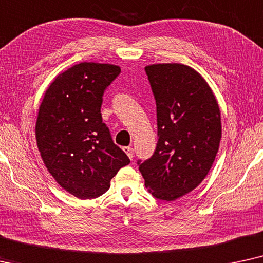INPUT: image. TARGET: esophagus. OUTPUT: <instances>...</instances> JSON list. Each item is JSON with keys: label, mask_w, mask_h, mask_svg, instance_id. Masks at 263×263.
<instances>
[{"label": "esophagus", "mask_w": 263, "mask_h": 263, "mask_svg": "<svg viewBox=\"0 0 263 263\" xmlns=\"http://www.w3.org/2000/svg\"><path fill=\"white\" fill-rule=\"evenodd\" d=\"M124 152L127 154V156L129 157V159H134V149L131 148V146H125L124 148Z\"/></svg>", "instance_id": "34e87169"}]
</instances>
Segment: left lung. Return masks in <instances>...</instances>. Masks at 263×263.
Listing matches in <instances>:
<instances>
[{
    "label": "left lung",
    "mask_w": 263,
    "mask_h": 263,
    "mask_svg": "<svg viewBox=\"0 0 263 263\" xmlns=\"http://www.w3.org/2000/svg\"><path fill=\"white\" fill-rule=\"evenodd\" d=\"M156 102L157 141L152 157L138 160L145 186L162 201H174L202 183L221 139L215 96L195 69L180 64L146 66Z\"/></svg>",
    "instance_id": "8db88e82"
}]
</instances>
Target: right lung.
<instances>
[{"label":"right lung","instance_id":"obj_1","mask_svg":"<svg viewBox=\"0 0 263 263\" xmlns=\"http://www.w3.org/2000/svg\"><path fill=\"white\" fill-rule=\"evenodd\" d=\"M120 72L114 65L82 62L56 77L41 103L38 150L54 179L80 199L104 194L129 163L101 114L104 91Z\"/></svg>","mask_w":263,"mask_h":263}]
</instances>
